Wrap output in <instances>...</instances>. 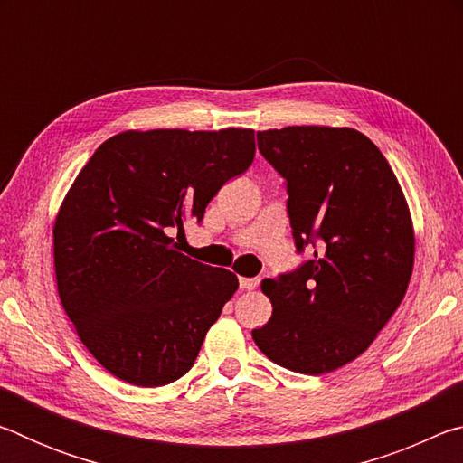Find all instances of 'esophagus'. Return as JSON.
Returning a JSON list of instances; mask_svg holds the SVG:
<instances>
[{
    "instance_id": "obj_1",
    "label": "esophagus",
    "mask_w": 463,
    "mask_h": 463,
    "mask_svg": "<svg viewBox=\"0 0 463 463\" xmlns=\"http://www.w3.org/2000/svg\"><path fill=\"white\" fill-rule=\"evenodd\" d=\"M257 284H260V279L257 278H239V286H241V289H245V292L255 289Z\"/></svg>"
}]
</instances>
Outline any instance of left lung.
Instances as JSON below:
<instances>
[{"label": "left lung", "instance_id": "obj_1", "mask_svg": "<svg viewBox=\"0 0 463 463\" xmlns=\"http://www.w3.org/2000/svg\"><path fill=\"white\" fill-rule=\"evenodd\" d=\"M257 145L288 182L298 250L320 245L300 269L261 281L273 312L250 335L286 370L333 372L362 355L404 300L414 268L409 202L355 128L261 130Z\"/></svg>", "mask_w": 463, "mask_h": 463}]
</instances>
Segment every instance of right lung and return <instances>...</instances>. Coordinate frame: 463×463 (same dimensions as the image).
<instances>
[{
  "instance_id": "add662e5",
  "label": "right lung",
  "mask_w": 463,
  "mask_h": 463,
  "mask_svg": "<svg viewBox=\"0 0 463 463\" xmlns=\"http://www.w3.org/2000/svg\"><path fill=\"white\" fill-rule=\"evenodd\" d=\"M255 156V130H124L98 146L52 226L62 308L101 367L159 388L190 372L239 278L179 253L171 232Z\"/></svg>"
}]
</instances>
